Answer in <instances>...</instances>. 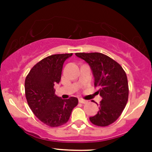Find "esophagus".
<instances>
[{
	"label": "esophagus",
	"instance_id": "34e87169",
	"mask_svg": "<svg viewBox=\"0 0 152 152\" xmlns=\"http://www.w3.org/2000/svg\"><path fill=\"white\" fill-rule=\"evenodd\" d=\"M79 103H88V100H84V99H81V98H80V99H79Z\"/></svg>",
	"mask_w": 152,
	"mask_h": 152
}]
</instances>
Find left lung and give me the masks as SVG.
I'll use <instances>...</instances> for the list:
<instances>
[{"mask_svg":"<svg viewBox=\"0 0 152 152\" xmlns=\"http://www.w3.org/2000/svg\"><path fill=\"white\" fill-rule=\"evenodd\" d=\"M75 55L90 65L94 86L99 88L97 94L102 97L100 110L90 117V120L98 126L112 124L121 115L128 101L129 85L126 72L119 63L102 53L80 52Z\"/></svg>","mask_w":152,"mask_h":152,"instance_id":"obj_1","label":"left lung"}]
</instances>
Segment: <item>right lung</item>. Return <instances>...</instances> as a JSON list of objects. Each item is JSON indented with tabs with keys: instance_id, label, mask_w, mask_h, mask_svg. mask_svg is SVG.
Masks as SVG:
<instances>
[{
	"instance_id": "obj_1",
	"label": "right lung",
	"mask_w": 152,
	"mask_h": 152,
	"mask_svg": "<svg viewBox=\"0 0 152 152\" xmlns=\"http://www.w3.org/2000/svg\"><path fill=\"white\" fill-rule=\"evenodd\" d=\"M72 55L45 58L32 68L25 80V94L29 108L40 121L51 127L66 123L78 103L76 97L62 100L55 94L54 85L60 82L63 64Z\"/></svg>"
}]
</instances>
